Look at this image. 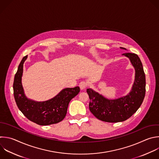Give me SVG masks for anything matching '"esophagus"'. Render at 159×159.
Returning a JSON list of instances; mask_svg holds the SVG:
<instances>
[{"instance_id": "34e87169", "label": "esophagus", "mask_w": 159, "mask_h": 159, "mask_svg": "<svg viewBox=\"0 0 159 159\" xmlns=\"http://www.w3.org/2000/svg\"><path fill=\"white\" fill-rule=\"evenodd\" d=\"M87 86V83L85 82H84V81H82V82H80V84H79V87H80V88L81 90H84V89H86Z\"/></svg>"}]
</instances>
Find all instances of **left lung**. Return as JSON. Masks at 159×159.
<instances>
[{
    "label": "left lung",
    "instance_id": "8db88e82",
    "mask_svg": "<svg viewBox=\"0 0 159 159\" xmlns=\"http://www.w3.org/2000/svg\"><path fill=\"white\" fill-rule=\"evenodd\" d=\"M122 56L130 59L135 70L132 88L127 95L109 100L92 89H87L90 98V111L102 121L116 123L126 120L136 112L145 97V75L140 58L134 53H125Z\"/></svg>",
    "mask_w": 159,
    "mask_h": 159
}]
</instances>
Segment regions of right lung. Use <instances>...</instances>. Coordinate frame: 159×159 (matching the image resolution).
I'll return each mask as SVG.
<instances>
[{
    "label": "right lung",
    "instance_id": "right-lung-1",
    "mask_svg": "<svg viewBox=\"0 0 159 159\" xmlns=\"http://www.w3.org/2000/svg\"><path fill=\"white\" fill-rule=\"evenodd\" d=\"M27 56L23 57L15 75L14 95L19 109L30 121L40 125L57 124L66 117L70 101L80 92L79 87L66 88L56 97L44 102H36L27 98L22 85L23 65Z\"/></svg>",
    "mask_w": 159,
    "mask_h": 159
}]
</instances>
